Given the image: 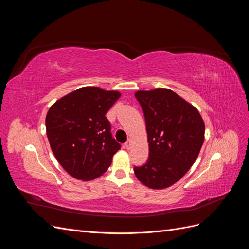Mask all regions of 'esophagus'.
Listing matches in <instances>:
<instances>
[{
    "mask_svg": "<svg viewBox=\"0 0 249 249\" xmlns=\"http://www.w3.org/2000/svg\"><path fill=\"white\" fill-rule=\"evenodd\" d=\"M131 145H132V140H131V139H129V140H127V141L124 143V147H125L126 149H130V148H131Z\"/></svg>",
    "mask_w": 249,
    "mask_h": 249,
    "instance_id": "34e87169",
    "label": "esophagus"
}]
</instances>
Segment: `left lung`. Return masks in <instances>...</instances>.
Here are the masks:
<instances>
[{
  "instance_id": "1",
  "label": "left lung",
  "mask_w": 249,
  "mask_h": 249,
  "mask_svg": "<svg viewBox=\"0 0 249 249\" xmlns=\"http://www.w3.org/2000/svg\"><path fill=\"white\" fill-rule=\"evenodd\" d=\"M144 113L149 157L134 167L140 182L161 190L176 184L196 161L205 140L198 110L172 90L156 88L135 93Z\"/></svg>"
}]
</instances>
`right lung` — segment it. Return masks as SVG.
Wrapping results in <instances>:
<instances>
[{
    "label": "right lung",
    "mask_w": 249,
    "mask_h": 249,
    "mask_svg": "<svg viewBox=\"0 0 249 249\" xmlns=\"http://www.w3.org/2000/svg\"><path fill=\"white\" fill-rule=\"evenodd\" d=\"M120 95L116 90L82 87L59 99L48 111L52 152L72 178L87 182L101 177L120 149L105 116Z\"/></svg>",
    "instance_id": "right-lung-1"
}]
</instances>
